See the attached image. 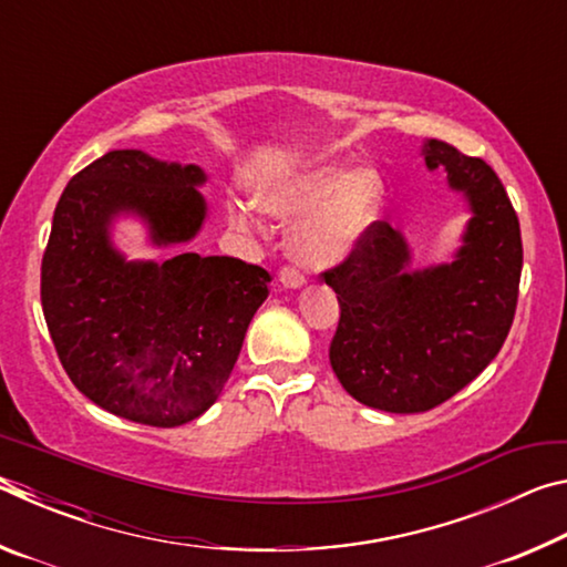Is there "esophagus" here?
<instances>
[{"mask_svg": "<svg viewBox=\"0 0 567 567\" xmlns=\"http://www.w3.org/2000/svg\"><path fill=\"white\" fill-rule=\"evenodd\" d=\"M277 280H280L282 287H302L305 285V272L295 265H282V270H280V275H277Z\"/></svg>", "mask_w": 567, "mask_h": 567, "instance_id": "esophagus-1", "label": "esophagus"}]
</instances>
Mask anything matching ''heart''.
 Masks as SVG:
<instances>
[{
    "label": "heart",
    "mask_w": 567,
    "mask_h": 567,
    "mask_svg": "<svg viewBox=\"0 0 567 567\" xmlns=\"http://www.w3.org/2000/svg\"><path fill=\"white\" fill-rule=\"evenodd\" d=\"M380 179L372 172L348 175L340 167H318L277 182L260 195L275 217H303L292 235L295 255L305 262L328 265L358 245L380 207ZM243 223V213L237 215Z\"/></svg>",
    "instance_id": "1"
}]
</instances>
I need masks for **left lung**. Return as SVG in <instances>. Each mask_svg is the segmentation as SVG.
Wrapping results in <instances>:
<instances>
[{
  "instance_id": "left-lung-1",
  "label": "left lung",
  "mask_w": 567,
  "mask_h": 567,
  "mask_svg": "<svg viewBox=\"0 0 567 567\" xmlns=\"http://www.w3.org/2000/svg\"><path fill=\"white\" fill-rule=\"evenodd\" d=\"M425 165L445 167L473 207L457 260L410 272L405 239L375 219L322 272L340 302L334 375L385 412L433 410L473 382L501 352L520 290V223L495 169L443 140H427Z\"/></svg>"
}]
</instances>
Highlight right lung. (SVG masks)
Instances as JSON below:
<instances>
[{"instance_id":"right-lung-1","label":"right lung","mask_w":567,"mask_h":567,"mask_svg":"<svg viewBox=\"0 0 567 567\" xmlns=\"http://www.w3.org/2000/svg\"><path fill=\"white\" fill-rule=\"evenodd\" d=\"M195 165L112 150L76 172L42 257V310L74 388L112 415L175 427L219 398L270 290L260 265L182 252L124 262L107 239L120 209L147 219L157 245L187 243L205 219Z\"/></svg>"}]
</instances>
